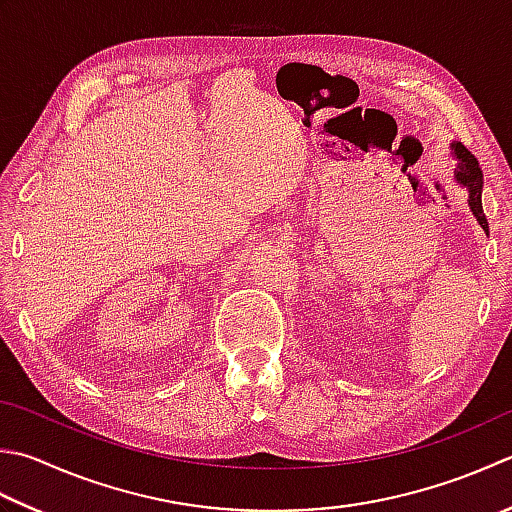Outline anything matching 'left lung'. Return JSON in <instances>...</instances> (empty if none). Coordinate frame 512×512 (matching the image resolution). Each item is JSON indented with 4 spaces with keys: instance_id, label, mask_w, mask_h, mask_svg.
I'll use <instances>...</instances> for the list:
<instances>
[{
    "instance_id": "left-lung-1",
    "label": "left lung",
    "mask_w": 512,
    "mask_h": 512,
    "mask_svg": "<svg viewBox=\"0 0 512 512\" xmlns=\"http://www.w3.org/2000/svg\"><path fill=\"white\" fill-rule=\"evenodd\" d=\"M450 153L455 157V182L466 188L468 193V206L470 213L477 219V224L484 228V233L488 235V219L484 215L482 208V188H484V175L482 168H479L475 155H470V150L462 142H453L450 144Z\"/></svg>"
}]
</instances>
